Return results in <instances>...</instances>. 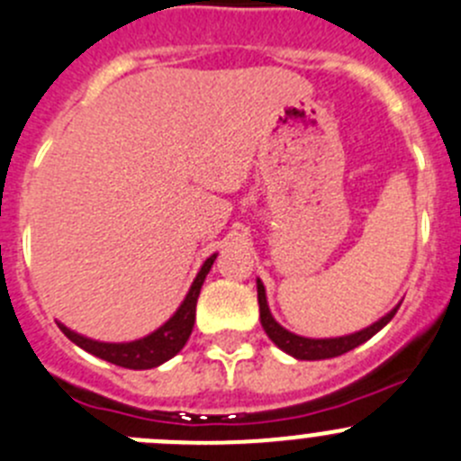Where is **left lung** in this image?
<instances>
[{
	"label": "left lung",
	"mask_w": 461,
	"mask_h": 461,
	"mask_svg": "<svg viewBox=\"0 0 461 461\" xmlns=\"http://www.w3.org/2000/svg\"><path fill=\"white\" fill-rule=\"evenodd\" d=\"M258 285V303H260V323L265 328L267 337L278 346L280 350H285L287 355L296 359H328V357H337V355H344L348 350L357 348L359 344H365L369 341L375 332L383 330L389 321L393 319L396 310L401 308V303L396 308L389 310L384 317H380L378 321L371 323V326L362 328L357 332H350V335H341V337H323V339H314V337H301L296 332H289L287 328L280 326L278 321L271 314L269 303H267V292L262 280H256Z\"/></svg>",
	"instance_id": "8db88e82"
}]
</instances>
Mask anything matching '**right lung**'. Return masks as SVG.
I'll list each match as a JSON object with an SVG mask.
<instances>
[{"mask_svg": "<svg viewBox=\"0 0 461 461\" xmlns=\"http://www.w3.org/2000/svg\"><path fill=\"white\" fill-rule=\"evenodd\" d=\"M214 260H217V253L208 258V260L201 265L199 274H196L194 283L190 285V292L185 294L183 303L178 305L176 312L162 323L158 330H153L151 335L140 337L133 341H96L90 337H83L78 332L69 330L68 326L59 321V328L65 332L69 341H74L77 346H81L83 350L92 353L95 357H102L111 365L124 366V369H153V366H160L162 362L172 359L178 350L185 346V341L190 339L192 328H194L196 319V299H199L201 285H203L205 276L212 269Z\"/></svg>", "mask_w": 461, "mask_h": 461, "instance_id": "right-lung-1", "label": "right lung"}]
</instances>
